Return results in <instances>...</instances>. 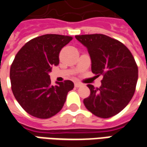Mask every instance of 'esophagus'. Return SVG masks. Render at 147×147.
Here are the masks:
<instances>
[{"mask_svg":"<svg viewBox=\"0 0 147 147\" xmlns=\"http://www.w3.org/2000/svg\"><path fill=\"white\" fill-rule=\"evenodd\" d=\"M82 86V83H78V82H77V83H75V86H76V87H80V86Z\"/></svg>","mask_w":147,"mask_h":147,"instance_id":"esophagus-1","label":"esophagus"}]
</instances>
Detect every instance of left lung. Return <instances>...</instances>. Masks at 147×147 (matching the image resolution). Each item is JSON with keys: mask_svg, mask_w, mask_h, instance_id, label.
<instances>
[{"mask_svg": "<svg viewBox=\"0 0 147 147\" xmlns=\"http://www.w3.org/2000/svg\"><path fill=\"white\" fill-rule=\"evenodd\" d=\"M76 38L88 50L93 73L103 76L99 88L87 85L90 94L83 100L84 105L97 117H113L126 107L136 91V61L122 42L105 34L76 35Z\"/></svg>", "mask_w": 147, "mask_h": 147, "instance_id": "obj_1", "label": "left lung"}]
</instances>
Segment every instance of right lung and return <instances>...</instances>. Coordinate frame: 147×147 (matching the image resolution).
<instances>
[{
    "label": "right lung",
    "mask_w": 147,
    "mask_h": 147,
    "mask_svg": "<svg viewBox=\"0 0 147 147\" xmlns=\"http://www.w3.org/2000/svg\"><path fill=\"white\" fill-rule=\"evenodd\" d=\"M72 37L44 34L27 42L18 52L10 68L11 90L19 104L31 116L47 119L63 108L68 91L74 88L71 80L51 86L49 73L59 64L61 49Z\"/></svg>",
    "instance_id": "right-lung-1"
}]
</instances>
